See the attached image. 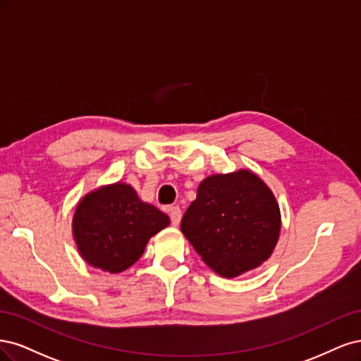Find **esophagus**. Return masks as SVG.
<instances>
[{
	"label": "esophagus",
	"mask_w": 361,
	"mask_h": 361,
	"mask_svg": "<svg viewBox=\"0 0 361 361\" xmlns=\"http://www.w3.org/2000/svg\"><path fill=\"white\" fill-rule=\"evenodd\" d=\"M169 217H171V222L173 226H177L181 220V210L180 207H171L169 208Z\"/></svg>",
	"instance_id": "esophagus-1"
}]
</instances>
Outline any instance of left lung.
Listing matches in <instances>:
<instances>
[{
    "label": "left lung",
    "instance_id": "1",
    "mask_svg": "<svg viewBox=\"0 0 361 361\" xmlns=\"http://www.w3.org/2000/svg\"><path fill=\"white\" fill-rule=\"evenodd\" d=\"M181 231L208 267L235 277L270 257L281 232V213L264 181L238 171L200 184Z\"/></svg>",
    "mask_w": 361,
    "mask_h": 361
}]
</instances>
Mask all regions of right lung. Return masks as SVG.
Returning <instances> with one entry per match:
<instances>
[{
  "label": "right lung",
  "mask_w": 361,
  "mask_h": 361,
  "mask_svg": "<svg viewBox=\"0 0 361 361\" xmlns=\"http://www.w3.org/2000/svg\"><path fill=\"white\" fill-rule=\"evenodd\" d=\"M169 217L142 202L124 183L87 195L76 207L73 235L82 258L96 269L121 273L142 257L148 240Z\"/></svg>",
  "instance_id": "obj_1"
}]
</instances>
